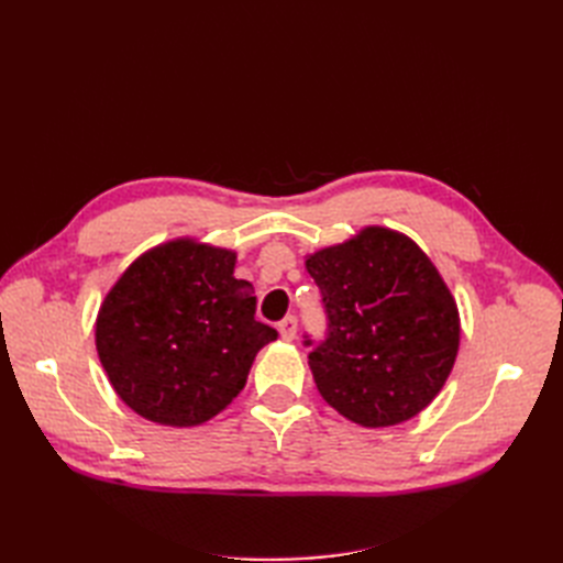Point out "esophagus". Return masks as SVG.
Listing matches in <instances>:
<instances>
[{"label":"esophagus","mask_w":563,"mask_h":563,"mask_svg":"<svg viewBox=\"0 0 563 563\" xmlns=\"http://www.w3.org/2000/svg\"><path fill=\"white\" fill-rule=\"evenodd\" d=\"M296 331H298L296 317H286L284 321H279V335H282L284 340H294V338H296Z\"/></svg>","instance_id":"1"}]
</instances>
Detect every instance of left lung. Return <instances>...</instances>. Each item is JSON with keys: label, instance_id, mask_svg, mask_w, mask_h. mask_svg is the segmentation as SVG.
Here are the masks:
<instances>
[{"label": "left lung", "instance_id": "1", "mask_svg": "<svg viewBox=\"0 0 563 563\" xmlns=\"http://www.w3.org/2000/svg\"><path fill=\"white\" fill-rule=\"evenodd\" d=\"M305 269L329 314V338L310 352L323 401L371 430L416 418L460 347L455 298L428 253L404 232L366 225L305 255Z\"/></svg>", "mask_w": 563, "mask_h": 563}]
</instances>
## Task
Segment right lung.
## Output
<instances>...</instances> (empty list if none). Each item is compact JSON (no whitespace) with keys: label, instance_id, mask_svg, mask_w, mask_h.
<instances>
[{"label":"right lung","instance_id":"obj_1","mask_svg":"<svg viewBox=\"0 0 563 563\" xmlns=\"http://www.w3.org/2000/svg\"><path fill=\"white\" fill-rule=\"evenodd\" d=\"M236 251L178 236L141 253L106 294L96 352L117 397L166 428H197L232 404L261 347L253 286Z\"/></svg>","mask_w":563,"mask_h":563}]
</instances>
